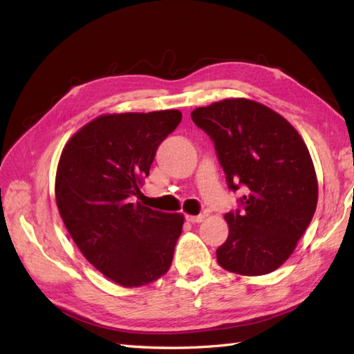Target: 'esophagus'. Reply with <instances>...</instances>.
<instances>
[{
  "instance_id": "1",
  "label": "esophagus",
  "mask_w": 354,
  "mask_h": 354,
  "mask_svg": "<svg viewBox=\"0 0 354 354\" xmlns=\"http://www.w3.org/2000/svg\"><path fill=\"white\" fill-rule=\"evenodd\" d=\"M185 219H187V222H190V223H201L202 221L205 219V216H204V214H199V216L187 214V216H185Z\"/></svg>"
}]
</instances>
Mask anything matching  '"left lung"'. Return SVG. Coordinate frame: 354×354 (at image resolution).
Returning a JSON list of instances; mask_svg holds the SVG:
<instances>
[{
	"label": "left lung",
	"instance_id": "left-lung-1",
	"mask_svg": "<svg viewBox=\"0 0 354 354\" xmlns=\"http://www.w3.org/2000/svg\"><path fill=\"white\" fill-rule=\"evenodd\" d=\"M192 120L214 141L230 189L248 192L242 212L225 214L230 234L217 263L239 275L272 272L295 251L317 209L309 149L283 115L250 99L196 108Z\"/></svg>",
	"mask_w": 354,
	"mask_h": 354
}]
</instances>
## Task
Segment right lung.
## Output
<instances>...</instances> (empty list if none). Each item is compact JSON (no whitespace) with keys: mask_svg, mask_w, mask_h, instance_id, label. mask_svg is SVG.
<instances>
[{"mask_svg":"<svg viewBox=\"0 0 354 354\" xmlns=\"http://www.w3.org/2000/svg\"><path fill=\"white\" fill-rule=\"evenodd\" d=\"M178 109L103 114L66 141L56 170L57 209L91 265L123 288L167 272L181 213L133 202L161 141L181 122Z\"/></svg>","mask_w":354,"mask_h":354,"instance_id":"1","label":"right lung"}]
</instances>
